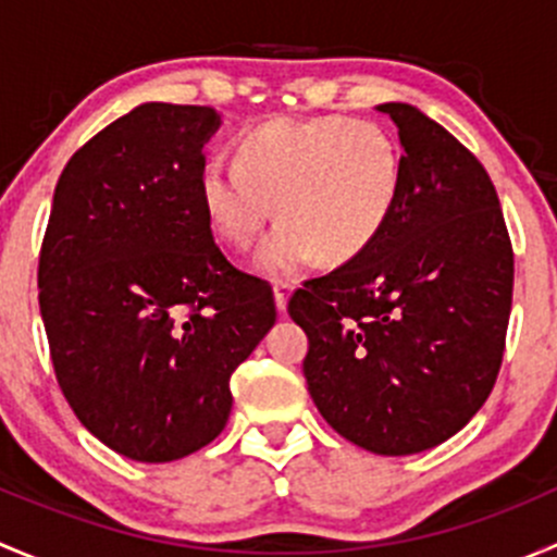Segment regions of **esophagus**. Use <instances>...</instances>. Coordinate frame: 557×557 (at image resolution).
Returning <instances> with one entry per match:
<instances>
[{"mask_svg": "<svg viewBox=\"0 0 557 557\" xmlns=\"http://www.w3.org/2000/svg\"><path fill=\"white\" fill-rule=\"evenodd\" d=\"M294 294V285L290 283H274V305L280 312L288 310V296Z\"/></svg>", "mask_w": 557, "mask_h": 557, "instance_id": "34e87169", "label": "esophagus"}]
</instances>
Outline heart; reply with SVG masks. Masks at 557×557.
Here are the masks:
<instances>
[{
	"instance_id": "1",
	"label": "heart",
	"mask_w": 557,
	"mask_h": 557,
	"mask_svg": "<svg viewBox=\"0 0 557 557\" xmlns=\"http://www.w3.org/2000/svg\"><path fill=\"white\" fill-rule=\"evenodd\" d=\"M401 153L374 121L342 115L261 123L237 145V164L201 170L199 199L223 245L247 250L277 215L256 252L267 277H294L314 256L345 263L361 256L396 210Z\"/></svg>"
}]
</instances>
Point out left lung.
<instances>
[{"mask_svg": "<svg viewBox=\"0 0 557 557\" xmlns=\"http://www.w3.org/2000/svg\"><path fill=\"white\" fill-rule=\"evenodd\" d=\"M401 194L361 256L288 301L325 423L377 455L431 450L485 404L504 358L515 256L485 166L404 102Z\"/></svg>", "mask_w": 557, "mask_h": 557, "instance_id": "obj_1", "label": "left lung"}]
</instances>
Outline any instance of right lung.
<instances>
[{"mask_svg":"<svg viewBox=\"0 0 557 557\" xmlns=\"http://www.w3.org/2000/svg\"><path fill=\"white\" fill-rule=\"evenodd\" d=\"M212 107L145 102L61 172L39 252L55 380L110 450L170 463L210 445L232 374L274 325L269 283L239 272L199 199Z\"/></svg>","mask_w":557,"mask_h":557,"instance_id":"add662e5","label":"right lung"}]
</instances>
